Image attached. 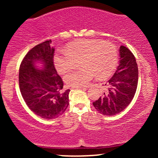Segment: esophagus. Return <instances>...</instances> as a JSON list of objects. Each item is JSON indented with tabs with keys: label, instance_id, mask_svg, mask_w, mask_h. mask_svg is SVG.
I'll return each instance as SVG.
<instances>
[{
	"label": "esophagus",
	"instance_id": "34e87169",
	"mask_svg": "<svg viewBox=\"0 0 158 158\" xmlns=\"http://www.w3.org/2000/svg\"><path fill=\"white\" fill-rule=\"evenodd\" d=\"M77 88V89H81V90H86L87 88H84V87H79V88Z\"/></svg>",
	"mask_w": 158,
	"mask_h": 158
}]
</instances>
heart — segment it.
I'll return each mask as SVG.
<instances>
[{"label":"heart","instance_id":"heart-1","mask_svg":"<svg viewBox=\"0 0 158 158\" xmlns=\"http://www.w3.org/2000/svg\"><path fill=\"white\" fill-rule=\"evenodd\" d=\"M117 50L114 44L99 40L84 39L74 41L65 50L56 52L53 61L56 70L64 73L79 63L81 69L64 76L66 84L73 88L86 87L97 76L104 79L113 72L117 62Z\"/></svg>","mask_w":158,"mask_h":158}]
</instances>
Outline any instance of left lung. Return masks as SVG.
I'll return each instance as SVG.
<instances>
[{
    "label": "left lung",
    "mask_w": 158,
    "mask_h": 158,
    "mask_svg": "<svg viewBox=\"0 0 158 158\" xmlns=\"http://www.w3.org/2000/svg\"><path fill=\"white\" fill-rule=\"evenodd\" d=\"M119 61L114 76L105 84L102 97L93 102L99 113L114 116L123 111L133 99L138 82V68L133 53L126 47L119 48Z\"/></svg>",
    "instance_id": "1"
}]
</instances>
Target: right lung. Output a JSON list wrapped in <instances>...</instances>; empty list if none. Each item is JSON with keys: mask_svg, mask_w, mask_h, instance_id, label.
<instances>
[{"mask_svg": "<svg viewBox=\"0 0 158 158\" xmlns=\"http://www.w3.org/2000/svg\"><path fill=\"white\" fill-rule=\"evenodd\" d=\"M51 40L36 45L27 53L19 69V87L25 102L41 118L59 117L68 108L70 90H63L62 79L54 67ZM38 64H42L39 68Z\"/></svg>", "mask_w": 158, "mask_h": 158, "instance_id": "add662e5", "label": "right lung"}]
</instances>
